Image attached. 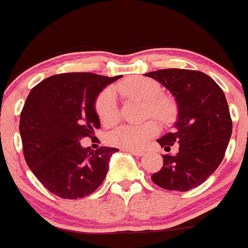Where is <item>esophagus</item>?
<instances>
[{
  "label": "esophagus",
  "mask_w": 248,
  "mask_h": 248,
  "mask_svg": "<svg viewBox=\"0 0 248 248\" xmlns=\"http://www.w3.org/2000/svg\"><path fill=\"white\" fill-rule=\"evenodd\" d=\"M127 152H129V153L135 155V156H142V155H145V152L140 151V149H132V151H127Z\"/></svg>",
  "instance_id": "1"
}]
</instances>
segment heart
Returning a JSON list of instances; mask_svg holds the SVG:
<instances>
[{"label": "heart", "mask_w": 248, "mask_h": 248, "mask_svg": "<svg viewBox=\"0 0 248 248\" xmlns=\"http://www.w3.org/2000/svg\"><path fill=\"white\" fill-rule=\"evenodd\" d=\"M115 92L122 96L146 102L149 113L162 124L173 122L178 114V107L172 97L161 94V86L157 81L146 76H137L116 84ZM95 111L100 122L111 126L118 120L116 100L111 89H106L97 96ZM159 133L155 121H147L141 124H122L107 134V142L119 148L132 151L143 147Z\"/></svg>", "instance_id": "heart-1"}]
</instances>
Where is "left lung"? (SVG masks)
Returning a JSON list of instances; mask_svg holds the SVG:
<instances>
[{
    "instance_id": "1",
    "label": "left lung",
    "mask_w": 248,
    "mask_h": 248,
    "mask_svg": "<svg viewBox=\"0 0 248 248\" xmlns=\"http://www.w3.org/2000/svg\"><path fill=\"white\" fill-rule=\"evenodd\" d=\"M165 86L178 105L173 132L157 139L166 152L164 166L152 181L167 190H187L203 184L221 164L232 135V119L224 92L205 73L189 69H159L147 73Z\"/></svg>"
}]
</instances>
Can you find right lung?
Returning a JSON list of instances; mask_svg holds the SVG:
<instances>
[{
  "mask_svg": "<svg viewBox=\"0 0 248 248\" xmlns=\"http://www.w3.org/2000/svg\"><path fill=\"white\" fill-rule=\"evenodd\" d=\"M121 75L64 73L34 87L20 118L27 165L49 192L62 199L92 194L108 170L118 148H83L80 141L100 128L95 101L102 89Z\"/></svg>",
  "mask_w": 248,
  "mask_h": 248,
  "instance_id": "add662e5",
  "label": "right lung"
}]
</instances>
